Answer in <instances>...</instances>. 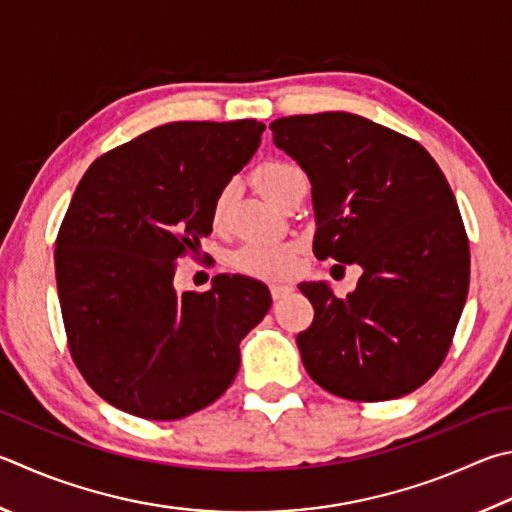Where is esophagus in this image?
<instances>
[{"label": "esophagus", "mask_w": 512, "mask_h": 512, "mask_svg": "<svg viewBox=\"0 0 512 512\" xmlns=\"http://www.w3.org/2000/svg\"><path fill=\"white\" fill-rule=\"evenodd\" d=\"M288 293H293V286H291V284H280V282L271 284V295H273V300H282V297H286Z\"/></svg>", "instance_id": "34e87169"}]
</instances>
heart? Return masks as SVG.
<instances>
[{
	"label": "heart",
	"mask_w": 512,
	"mask_h": 512,
	"mask_svg": "<svg viewBox=\"0 0 512 512\" xmlns=\"http://www.w3.org/2000/svg\"><path fill=\"white\" fill-rule=\"evenodd\" d=\"M300 174V170L293 163L286 161H264L255 167L253 183L257 192H262L268 201L277 203L291 183L293 176ZM230 197V190H224L215 201V219L219 221L224 217L226 203ZM297 255V244L293 241H277V239H253L235 250L232 255V264L239 271L255 277H268V280H277L291 273L293 262Z\"/></svg>",
	"instance_id": "1"
}]
</instances>
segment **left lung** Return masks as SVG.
<instances>
[{
    "label": "left lung",
    "instance_id": "8db88e82",
    "mask_svg": "<svg viewBox=\"0 0 512 512\" xmlns=\"http://www.w3.org/2000/svg\"><path fill=\"white\" fill-rule=\"evenodd\" d=\"M271 132L311 181L315 257L362 268L345 300L327 282L300 284L315 309L297 333L306 371L349 401L414 392L441 367L470 284L441 167L412 138L347 111L277 118Z\"/></svg>",
    "mask_w": 512,
    "mask_h": 512
}]
</instances>
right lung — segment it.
<instances>
[{
	"instance_id": "add662e5",
	"label": "right lung",
	"mask_w": 512,
	"mask_h": 512,
	"mask_svg": "<svg viewBox=\"0 0 512 512\" xmlns=\"http://www.w3.org/2000/svg\"><path fill=\"white\" fill-rule=\"evenodd\" d=\"M257 120L154 127L89 165L55 239L71 358L109 405L176 421L226 392L239 342L271 309L266 284L217 275L176 293V259L212 232L215 201L259 147Z\"/></svg>"
}]
</instances>
